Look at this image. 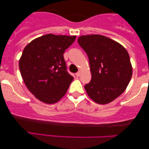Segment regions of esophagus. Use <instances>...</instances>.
Instances as JSON below:
<instances>
[{"mask_svg": "<svg viewBox=\"0 0 149 149\" xmlns=\"http://www.w3.org/2000/svg\"><path fill=\"white\" fill-rule=\"evenodd\" d=\"M76 76L77 77H79L80 76V71H78V72L76 73Z\"/></svg>", "mask_w": 149, "mask_h": 149, "instance_id": "obj_1", "label": "esophagus"}]
</instances>
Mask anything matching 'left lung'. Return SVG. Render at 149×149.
I'll use <instances>...</instances> for the list:
<instances>
[{"label": "left lung", "mask_w": 149, "mask_h": 149, "mask_svg": "<svg viewBox=\"0 0 149 149\" xmlns=\"http://www.w3.org/2000/svg\"><path fill=\"white\" fill-rule=\"evenodd\" d=\"M78 42L88 54L92 79L85 85L88 96L106 104L125 90L132 75L130 56L115 40L102 35L82 36Z\"/></svg>", "instance_id": "1"}]
</instances>
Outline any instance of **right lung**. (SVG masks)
Instances as JSON below:
<instances>
[{"label":"right lung","instance_id":"right-lung-1","mask_svg":"<svg viewBox=\"0 0 149 149\" xmlns=\"http://www.w3.org/2000/svg\"><path fill=\"white\" fill-rule=\"evenodd\" d=\"M76 38L49 33L34 39L24 49L19 63L20 73L38 100L54 104L66 94L73 77L68 73L63 54Z\"/></svg>","mask_w":149,"mask_h":149}]
</instances>
